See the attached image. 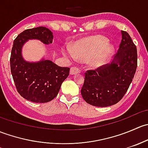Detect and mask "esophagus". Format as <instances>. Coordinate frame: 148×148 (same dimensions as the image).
Returning <instances> with one entry per match:
<instances>
[{
	"label": "esophagus",
	"mask_w": 148,
	"mask_h": 148,
	"mask_svg": "<svg viewBox=\"0 0 148 148\" xmlns=\"http://www.w3.org/2000/svg\"><path fill=\"white\" fill-rule=\"evenodd\" d=\"M79 72H80V69L78 68V67L73 66L71 67V69H70V74H71V75L79 74Z\"/></svg>",
	"instance_id": "1"
}]
</instances>
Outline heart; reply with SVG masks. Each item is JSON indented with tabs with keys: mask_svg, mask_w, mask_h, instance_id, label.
<instances>
[{
	"mask_svg": "<svg viewBox=\"0 0 148 148\" xmlns=\"http://www.w3.org/2000/svg\"><path fill=\"white\" fill-rule=\"evenodd\" d=\"M62 53L69 59L87 60L92 68L97 69L107 63L114 53V47L107 38L101 35L92 36L75 43L73 48L66 46Z\"/></svg>",
	"mask_w": 148,
	"mask_h": 148,
	"instance_id": "heart-1",
	"label": "heart"
}]
</instances>
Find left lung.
<instances>
[{"label": "left lung", "instance_id": "1", "mask_svg": "<svg viewBox=\"0 0 148 148\" xmlns=\"http://www.w3.org/2000/svg\"><path fill=\"white\" fill-rule=\"evenodd\" d=\"M118 52L110 64L85 72L81 89L83 99L95 107H109L120 102L132 82L137 65L136 46L126 31H121Z\"/></svg>", "mask_w": 148, "mask_h": 148}]
</instances>
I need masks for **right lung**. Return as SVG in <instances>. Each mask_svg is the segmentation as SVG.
Segmentation results:
<instances>
[{
	"label": "right lung",
	"mask_w": 148,
	"mask_h": 148,
	"mask_svg": "<svg viewBox=\"0 0 148 148\" xmlns=\"http://www.w3.org/2000/svg\"><path fill=\"white\" fill-rule=\"evenodd\" d=\"M53 38L49 28L40 26L25 30L13 41L10 59L13 81L21 96L31 102L45 103L54 99L69 74V67L59 66L48 59L30 62L23 58L22 48L28 40H39L48 45Z\"/></svg>",
	"instance_id": "obj_1"
}]
</instances>
